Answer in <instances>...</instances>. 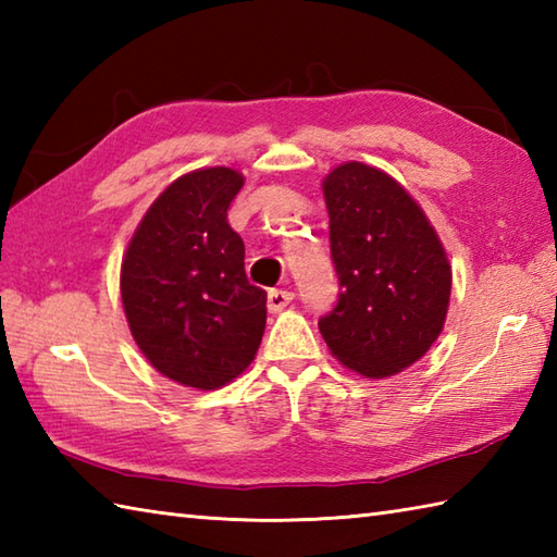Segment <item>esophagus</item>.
I'll return each instance as SVG.
<instances>
[{"mask_svg": "<svg viewBox=\"0 0 557 557\" xmlns=\"http://www.w3.org/2000/svg\"><path fill=\"white\" fill-rule=\"evenodd\" d=\"M292 299H294V294L287 292V289H270L268 292V309H270V313L285 311L287 306L292 304Z\"/></svg>", "mask_w": 557, "mask_h": 557, "instance_id": "esophagus-1", "label": "esophagus"}]
</instances>
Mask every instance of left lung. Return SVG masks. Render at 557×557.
I'll return each instance as SVG.
<instances>
[{
    "label": "left lung",
    "instance_id": "obj_1",
    "mask_svg": "<svg viewBox=\"0 0 557 557\" xmlns=\"http://www.w3.org/2000/svg\"><path fill=\"white\" fill-rule=\"evenodd\" d=\"M323 196L342 292L318 327L349 371L389 377L443 333L453 265L423 208L373 164H337L325 174Z\"/></svg>",
    "mask_w": 557,
    "mask_h": 557
}]
</instances>
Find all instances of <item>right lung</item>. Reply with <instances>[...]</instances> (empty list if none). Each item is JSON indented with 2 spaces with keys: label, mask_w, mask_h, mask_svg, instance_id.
I'll use <instances>...</instances> for the list:
<instances>
[{
  "label": "right lung",
  "mask_w": 557,
  "mask_h": 557,
  "mask_svg": "<svg viewBox=\"0 0 557 557\" xmlns=\"http://www.w3.org/2000/svg\"><path fill=\"white\" fill-rule=\"evenodd\" d=\"M244 174L203 168L152 200L120 272L128 330L152 369L194 389H218L256 359L268 294L244 272V242L227 222Z\"/></svg>",
  "instance_id": "obj_1"
}]
</instances>
